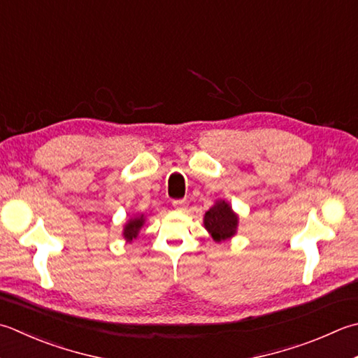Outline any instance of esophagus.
Listing matches in <instances>:
<instances>
[{
    "instance_id": "1",
    "label": "esophagus",
    "mask_w": 358,
    "mask_h": 358,
    "mask_svg": "<svg viewBox=\"0 0 358 358\" xmlns=\"http://www.w3.org/2000/svg\"><path fill=\"white\" fill-rule=\"evenodd\" d=\"M172 205H173L175 209H180V211H185V209L187 208V201L183 200V199H181V200H173Z\"/></svg>"
}]
</instances>
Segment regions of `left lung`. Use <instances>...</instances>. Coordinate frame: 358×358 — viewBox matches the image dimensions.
I'll return each mask as SVG.
<instances>
[{
	"mask_svg": "<svg viewBox=\"0 0 358 358\" xmlns=\"http://www.w3.org/2000/svg\"><path fill=\"white\" fill-rule=\"evenodd\" d=\"M205 228L211 233L214 241H225L236 233L237 215L231 211L228 203L217 201L205 214Z\"/></svg>",
	"mask_w": 358,
	"mask_h": 358,
	"instance_id": "left-lung-1",
	"label": "left lung"
}]
</instances>
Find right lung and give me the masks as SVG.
<instances>
[{
  "instance_id": "add662e5",
  "label": "right lung",
  "mask_w": 358,
  "mask_h": 358,
  "mask_svg": "<svg viewBox=\"0 0 358 358\" xmlns=\"http://www.w3.org/2000/svg\"><path fill=\"white\" fill-rule=\"evenodd\" d=\"M143 223H144V219H143V217H138V219H133V220H130V222L127 223V225H125V228H124V237H125V239H127V241L136 239L138 231L141 229Z\"/></svg>"
}]
</instances>
